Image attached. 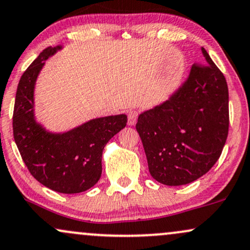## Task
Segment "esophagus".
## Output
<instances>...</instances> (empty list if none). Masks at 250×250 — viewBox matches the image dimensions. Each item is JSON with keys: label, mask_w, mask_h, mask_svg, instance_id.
I'll return each instance as SVG.
<instances>
[{"label": "esophagus", "mask_w": 250, "mask_h": 250, "mask_svg": "<svg viewBox=\"0 0 250 250\" xmlns=\"http://www.w3.org/2000/svg\"><path fill=\"white\" fill-rule=\"evenodd\" d=\"M138 110H129L128 112V125H134L135 123L137 121V117H138Z\"/></svg>", "instance_id": "esophagus-1"}]
</instances>
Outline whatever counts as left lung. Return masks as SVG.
I'll list each match as a JSON object with an SVG mask.
<instances>
[{"instance_id": "8db88e82", "label": "left lung", "mask_w": 250, "mask_h": 250, "mask_svg": "<svg viewBox=\"0 0 250 250\" xmlns=\"http://www.w3.org/2000/svg\"><path fill=\"white\" fill-rule=\"evenodd\" d=\"M205 65H193L169 100L138 116L152 178L169 186L185 185L212 169L226 143L229 112L222 72L201 47Z\"/></svg>"}]
</instances>
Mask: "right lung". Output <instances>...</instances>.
Wrapping results in <instances>:
<instances>
[{
    "mask_svg": "<svg viewBox=\"0 0 250 250\" xmlns=\"http://www.w3.org/2000/svg\"><path fill=\"white\" fill-rule=\"evenodd\" d=\"M62 49L47 47L26 68L17 86L13 130L23 162L34 178L60 193H80L100 179L102 151L127 125V115L99 117L66 133H50L35 119L34 92L45 60Z\"/></svg>",
    "mask_w": 250,
    "mask_h": 250,
    "instance_id": "add662e5",
    "label": "right lung"
}]
</instances>
